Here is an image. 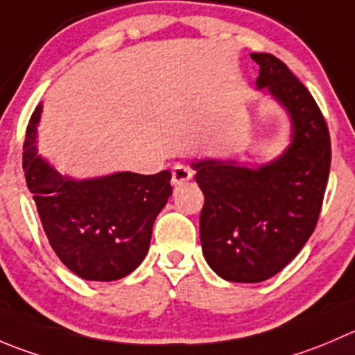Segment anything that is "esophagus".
<instances>
[{
	"instance_id": "1",
	"label": "esophagus",
	"mask_w": 355,
	"mask_h": 355,
	"mask_svg": "<svg viewBox=\"0 0 355 355\" xmlns=\"http://www.w3.org/2000/svg\"><path fill=\"white\" fill-rule=\"evenodd\" d=\"M191 178H192V171L189 170L187 166H184V164H177V166L173 168V173H171V184H173L175 187L185 184V182H189Z\"/></svg>"
}]
</instances>
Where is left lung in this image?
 I'll return each mask as SVG.
<instances>
[{"label":"left lung","mask_w":355,"mask_h":355,"mask_svg":"<svg viewBox=\"0 0 355 355\" xmlns=\"http://www.w3.org/2000/svg\"><path fill=\"white\" fill-rule=\"evenodd\" d=\"M251 58L260 65L257 90H267L290 118V144L258 166L211 157L191 164L205 194L202 254L232 283H261L300 253L318 223L331 164L328 126L311 92L274 55Z\"/></svg>","instance_id":"8db88e82"}]
</instances>
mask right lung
<instances>
[{"label": "right lung", "mask_w": 355, "mask_h": 355, "mask_svg": "<svg viewBox=\"0 0 355 355\" xmlns=\"http://www.w3.org/2000/svg\"><path fill=\"white\" fill-rule=\"evenodd\" d=\"M31 116L22 166L51 248L71 272L86 281L128 276L149 251L156 216L171 196V173L132 171L76 178L55 170L37 154V123Z\"/></svg>", "instance_id": "right-lung-1"}]
</instances>
